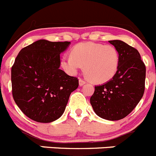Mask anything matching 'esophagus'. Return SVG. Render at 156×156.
Masks as SVG:
<instances>
[{
    "label": "esophagus",
    "mask_w": 156,
    "mask_h": 156,
    "mask_svg": "<svg viewBox=\"0 0 156 156\" xmlns=\"http://www.w3.org/2000/svg\"><path fill=\"white\" fill-rule=\"evenodd\" d=\"M85 81H84L83 79L80 78V79H79V85H80V86H83V85H85Z\"/></svg>",
    "instance_id": "1"
}]
</instances>
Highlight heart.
Listing matches in <instances>:
<instances>
[{
  "label": "heart",
  "mask_w": 156,
  "mask_h": 156,
  "mask_svg": "<svg viewBox=\"0 0 156 156\" xmlns=\"http://www.w3.org/2000/svg\"><path fill=\"white\" fill-rule=\"evenodd\" d=\"M71 56L65 55L61 65L68 75H75L81 67L87 76L94 83L101 84L111 80L117 73L120 56L112 45L94 42H82L74 46Z\"/></svg>",
  "instance_id": "heart-1"
}]
</instances>
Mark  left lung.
I'll list each match as a JSON object with an SVG mask.
<instances>
[{"instance_id": "1", "label": "left lung", "mask_w": 156, "mask_h": 156, "mask_svg": "<svg viewBox=\"0 0 156 156\" xmlns=\"http://www.w3.org/2000/svg\"><path fill=\"white\" fill-rule=\"evenodd\" d=\"M120 56L117 73L111 80L94 87L90 102L101 119H124L136 107L145 91V66L139 52L120 40L109 41Z\"/></svg>"}]
</instances>
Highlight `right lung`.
<instances>
[{
	"mask_svg": "<svg viewBox=\"0 0 156 156\" xmlns=\"http://www.w3.org/2000/svg\"><path fill=\"white\" fill-rule=\"evenodd\" d=\"M71 42L38 40L21 50L11 68L12 94L26 116L42 123L63 115L78 80L61 70L60 54Z\"/></svg>",
	"mask_w": 156,
	"mask_h": 156,
	"instance_id": "right-lung-1",
	"label": "right lung"
}]
</instances>
